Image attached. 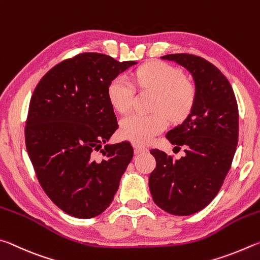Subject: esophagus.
<instances>
[{"mask_svg":"<svg viewBox=\"0 0 260 260\" xmlns=\"http://www.w3.org/2000/svg\"><path fill=\"white\" fill-rule=\"evenodd\" d=\"M148 149L146 147H143V146H135V154L136 155H138V154H143V153H146Z\"/></svg>","mask_w":260,"mask_h":260,"instance_id":"34e87169","label":"esophagus"}]
</instances>
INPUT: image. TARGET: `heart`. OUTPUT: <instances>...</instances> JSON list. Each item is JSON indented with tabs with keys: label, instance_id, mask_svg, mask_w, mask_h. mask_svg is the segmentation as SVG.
Listing matches in <instances>:
<instances>
[{
	"label": "heart",
	"instance_id": "obj_1",
	"mask_svg": "<svg viewBox=\"0 0 260 260\" xmlns=\"http://www.w3.org/2000/svg\"><path fill=\"white\" fill-rule=\"evenodd\" d=\"M135 79L140 88L156 91L153 109L157 112L133 113L123 117L120 134L123 139L136 145H146L167 127L164 112L174 121H180L188 115L195 100V88L184 79L178 68L161 61L149 62L138 68ZM135 91L134 83L125 75H117L109 82L107 95L116 111L125 113L133 107Z\"/></svg>",
	"mask_w": 260,
	"mask_h": 260
}]
</instances>
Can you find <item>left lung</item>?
<instances>
[{
    "mask_svg": "<svg viewBox=\"0 0 260 260\" xmlns=\"http://www.w3.org/2000/svg\"><path fill=\"white\" fill-rule=\"evenodd\" d=\"M193 76L195 100L183 123L166 135L184 146L185 156L172 160L152 149L156 168L149 176L153 201L168 213L189 216L202 210L219 192L230 171L239 139V109L229 80L206 59L188 53L167 54Z\"/></svg>",
    "mask_w": 260,
    "mask_h": 260,
    "instance_id": "8db88e82",
    "label": "left lung"
}]
</instances>
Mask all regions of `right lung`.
<instances>
[{
	"instance_id": "add662e5",
	"label": "right lung",
	"mask_w": 260,
	"mask_h": 260,
	"mask_svg": "<svg viewBox=\"0 0 260 260\" xmlns=\"http://www.w3.org/2000/svg\"><path fill=\"white\" fill-rule=\"evenodd\" d=\"M136 63L80 53L52 67L31 95L27 153L45 194L73 217L88 219L106 210L133 160L130 143L107 144L118 126L107 89Z\"/></svg>"
}]
</instances>
